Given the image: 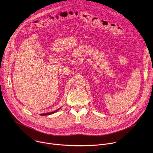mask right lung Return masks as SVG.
Instances as JSON below:
<instances>
[{"instance_id":"add662e5","label":"right lung","mask_w":153,"mask_h":153,"mask_svg":"<svg viewBox=\"0 0 153 153\" xmlns=\"http://www.w3.org/2000/svg\"><path fill=\"white\" fill-rule=\"evenodd\" d=\"M59 109H60V108H59L58 110H57L56 111H53V112L47 113H43V114H40V116H47V115H50V114H52L54 113L55 112H57V111H59Z\"/></svg>"}]
</instances>
